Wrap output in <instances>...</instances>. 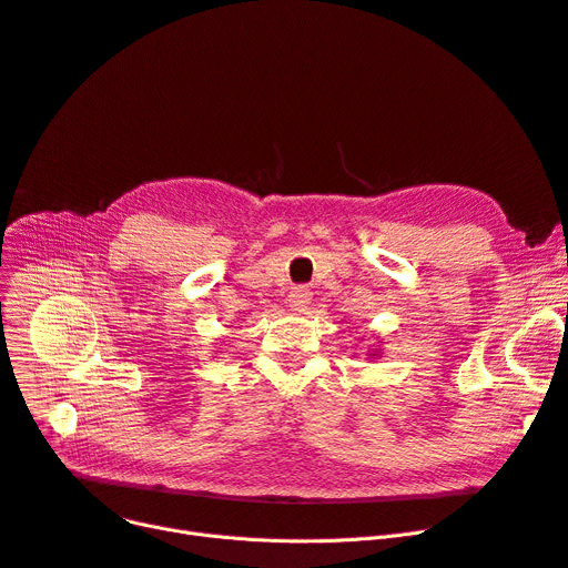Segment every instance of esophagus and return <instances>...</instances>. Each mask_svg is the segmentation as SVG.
Masks as SVG:
<instances>
[{
	"label": "esophagus",
	"instance_id": "34e87169",
	"mask_svg": "<svg viewBox=\"0 0 568 568\" xmlns=\"http://www.w3.org/2000/svg\"><path fill=\"white\" fill-rule=\"evenodd\" d=\"M287 302H290V308L292 311H306V306L311 304V292L306 287H292L290 294H287Z\"/></svg>",
	"mask_w": 568,
	"mask_h": 568
}]
</instances>
